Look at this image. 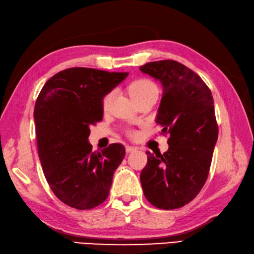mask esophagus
<instances>
[{
    "mask_svg": "<svg viewBox=\"0 0 254 254\" xmlns=\"http://www.w3.org/2000/svg\"><path fill=\"white\" fill-rule=\"evenodd\" d=\"M135 150H136V147H134V146H130V145H127V146H126L127 153H131V152L135 151Z\"/></svg>",
    "mask_w": 254,
    "mask_h": 254,
    "instance_id": "esophagus-1",
    "label": "esophagus"
}]
</instances>
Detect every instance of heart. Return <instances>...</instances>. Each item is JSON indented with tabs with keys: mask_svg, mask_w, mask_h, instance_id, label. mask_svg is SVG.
I'll use <instances>...</instances> for the list:
<instances>
[{
	"mask_svg": "<svg viewBox=\"0 0 254 254\" xmlns=\"http://www.w3.org/2000/svg\"><path fill=\"white\" fill-rule=\"evenodd\" d=\"M150 90H156L155 85L149 80H145V79H141V80H137L135 82H133L132 84L130 85V95L131 96H135V95H139L142 93H145V92L150 91ZM112 95L113 93H109L107 96H105L104 100H103V107L107 108L110 101L112 99Z\"/></svg>",
	"mask_w": 254,
	"mask_h": 254,
	"instance_id": "heart-1",
	"label": "heart"
}]
</instances>
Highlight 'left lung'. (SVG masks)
<instances>
[{
    "label": "left lung",
    "mask_w": 254,
    "mask_h": 254,
    "mask_svg": "<svg viewBox=\"0 0 254 254\" xmlns=\"http://www.w3.org/2000/svg\"><path fill=\"white\" fill-rule=\"evenodd\" d=\"M140 71L162 84L155 121L162 134L170 133L167 152H146L143 193L159 209H178L194 199L209 174L218 140L213 96L196 73L177 61L149 62Z\"/></svg>",
    "instance_id": "obj_1"
}]
</instances>
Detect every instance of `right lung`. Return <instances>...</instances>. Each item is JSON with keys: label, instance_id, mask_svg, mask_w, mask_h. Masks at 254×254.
Here are the masks:
<instances>
[{"label": "right lung", "instance_id": "1", "mask_svg": "<svg viewBox=\"0 0 254 254\" xmlns=\"http://www.w3.org/2000/svg\"><path fill=\"white\" fill-rule=\"evenodd\" d=\"M128 75L71 67L45 83L34 108L39 158L51 190L63 203L89 210L103 203L126 155L120 143L92 151L90 127L103 118V99Z\"/></svg>", "mask_w": 254, "mask_h": 254}]
</instances>
